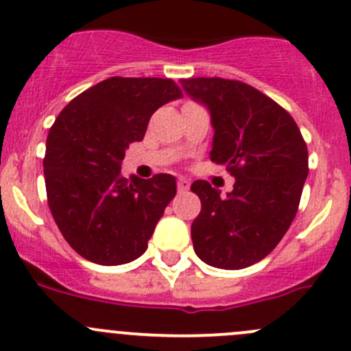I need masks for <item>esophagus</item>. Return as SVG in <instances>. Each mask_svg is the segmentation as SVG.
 Wrapping results in <instances>:
<instances>
[{
	"label": "esophagus",
	"instance_id": "esophagus-1",
	"mask_svg": "<svg viewBox=\"0 0 351 351\" xmlns=\"http://www.w3.org/2000/svg\"><path fill=\"white\" fill-rule=\"evenodd\" d=\"M176 185H178V192H186V190L190 189V182L185 178H178V183H176Z\"/></svg>",
	"mask_w": 351,
	"mask_h": 351
}]
</instances>
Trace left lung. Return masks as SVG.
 I'll list each match as a JSON object with an SVG mask.
<instances>
[{
	"label": "left lung",
	"instance_id": "obj_1",
	"mask_svg": "<svg viewBox=\"0 0 351 351\" xmlns=\"http://www.w3.org/2000/svg\"><path fill=\"white\" fill-rule=\"evenodd\" d=\"M185 93L210 113V159L236 178L228 195L192 183L202 210L192 241L204 263L239 270L275 250L299 208L307 146L289 112L250 84L222 77L182 80Z\"/></svg>",
	"mask_w": 351,
	"mask_h": 351
}]
</instances>
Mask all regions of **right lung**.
<instances>
[{
    "instance_id": "1",
    "label": "right lung",
    "mask_w": 351,
    "mask_h": 351,
    "mask_svg": "<svg viewBox=\"0 0 351 351\" xmlns=\"http://www.w3.org/2000/svg\"><path fill=\"white\" fill-rule=\"evenodd\" d=\"M182 97L173 80L108 77L71 100L49 130V208L69 246L88 261L115 267L147 250L176 195V180L166 173L127 180L120 166L156 110Z\"/></svg>"
}]
</instances>
